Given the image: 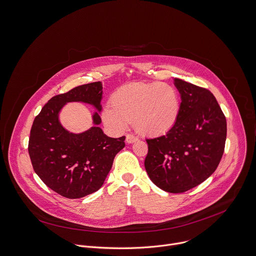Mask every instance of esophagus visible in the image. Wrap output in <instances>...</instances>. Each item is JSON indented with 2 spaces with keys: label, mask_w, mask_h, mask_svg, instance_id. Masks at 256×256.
<instances>
[{
  "label": "esophagus",
  "mask_w": 256,
  "mask_h": 256,
  "mask_svg": "<svg viewBox=\"0 0 256 256\" xmlns=\"http://www.w3.org/2000/svg\"><path fill=\"white\" fill-rule=\"evenodd\" d=\"M137 139H138L137 136H135L133 134H127L126 135V141L128 144H133V142H135Z\"/></svg>",
  "instance_id": "1"
}]
</instances>
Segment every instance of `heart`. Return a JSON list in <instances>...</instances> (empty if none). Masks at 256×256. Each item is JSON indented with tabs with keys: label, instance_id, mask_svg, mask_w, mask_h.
I'll use <instances>...</instances> for the list:
<instances>
[{
	"label": "heart",
	"instance_id": "b5f03b06",
	"mask_svg": "<svg viewBox=\"0 0 256 256\" xmlns=\"http://www.w3.org/2000/svg\"><path fill=\"white\" fill-rule=\"evenodd\" d=\"M110 106L102 110V119L110 128L123 130L133 121L139 133L158 135L175 125L180 112V96L171 84L132 82L112 94Z\"/></svg>",
	"mask_w": 256,
	"mask_h": 256
}]
</instances>
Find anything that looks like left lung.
I'll return each mask as SVG.
<instances>
[{"label": "left lung", "mask_w": 256, "mask_h": 256, "mask_svg": "<svg viewBox=\"0 0 256 256\" xmlns=\"http://www.w3.org/2000/svg\"><path fill=\"white\" fill-rule=\"evenodd\" d=\"M181 104L175 125L164 135L148 138L144 160L150 180L170 193H182L206 181L224 150L226 121L206 88L175 79Z\"/></svg>", "instance_id": "1"}]
</instances>
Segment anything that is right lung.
Listing matches in <instances>:
<instances>
[{
  "label": "right lung",
  "instance_id": "1",
  "mask_svg": "<svg viewBox=\"0 0 256 256\" xmlns=\"http://www.w3.org/2000/svg\"><path fill=\"white\" fill-rule=\"evenodd\" d=\"M100 81L80 85L52 96L36 117L28 152L34 172L58 194L75 200L98 191L104 184L114 158L125 146V136L110 138L98 126L100 114L94 115L96 126L79 134L68 132L59 122V112L66 102H83L100 112Z\"/></svg>",
  "mask_w": 256,
  "mask_h": 256
}]
</instances>
